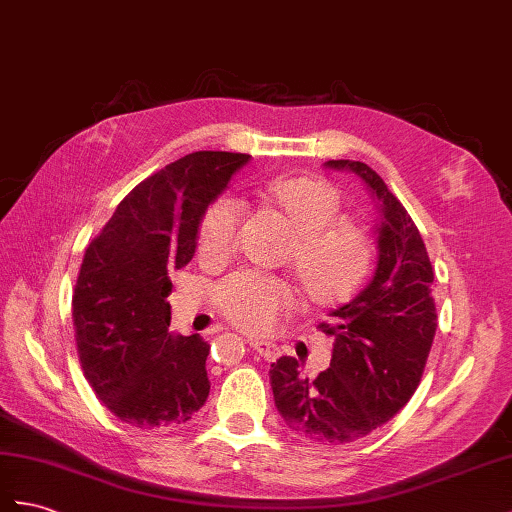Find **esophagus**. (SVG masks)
I'll use <instances>...</instances> for the list:
<instances>
[{
    "label": "esophagus",
    "instance_id": "34e87169",
    "mask_svg": "<svg viewBox=\"0 0 512 512\" xmlns=\"http://www.w3.org/2000/svg\"><path fill=\"white\" fill-rule=\"evenodd\" d=\"M249 347L256 350L265 360H276L280 356V347L273 345L269 341H258V339H249Z\"/></svg>",
    "mask_w": 512,
    "mask_h": 512
}]
</instances>
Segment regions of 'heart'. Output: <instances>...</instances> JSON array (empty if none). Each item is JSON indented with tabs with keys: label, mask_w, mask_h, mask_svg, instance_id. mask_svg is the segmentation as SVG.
<instances>
[{
	"label": "heart",
	"mask_w": 512,
	"mask_h": 512,
	"mask_svg": "<svg viewBox=\"0 0 512 512\" xmlns=\"http://www.w3.org/2000/svg\"><path fill=\"white\" fill-rule=\"evenodd\" d=\"M267 206L289 223L295 239L286 265L304 302L336 308L356 295L373 265V241L352 221H339L341 195L319 178L273 180L263 189ZM243 210L221 197L206 208L197 230V252L206 260L228 258L239 243ZM219 313L247 332H265L289 306V293L258 273H234L217 284Z\"/></svg>",
	"instance_id": "heart-1"
}]
</instances>
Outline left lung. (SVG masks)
<instances>
[{
    "label": "left lung",
    "mask_w": 512,
    "mask_h": 512,
    "mask_svg": "<svg viewBox=\"0 0 512 512\" xmlns=\"http://www.w3.org/2000/svg\"><path fill=\"white\" fill-rule=\"evenodd\" d=\"M326 167L356 173L378 199V265L350 304L319 323L334 336L330 367L310 380L293 356H282L269 382L293 432L343 445L393 419L417 391L436 332L434 271L415 221L376 171L358 160H328Z\"/></svg>",
    "instance_id": "8db88e82"
}]
</instances>
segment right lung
<instances>
[{
	"label": "right lung",
	"instance_id": "obj_1",
	"mask_svg": "<svg viewBox=\"0 0 512 512\" xmlns=\"http://www.w3.org/2000/svg\"><path fill=\"white\" fill-rule=\"evenodd\" d=\"M249 154L193 152L121 199L86 247L73 291L84 378L112 415L141 430L173 428L206 404L210 345L169 332L171 269L189 265L210 202Z\"/></svg>",
	"mask_w": 512,
	"mask_h": 512
}]
</instances>
